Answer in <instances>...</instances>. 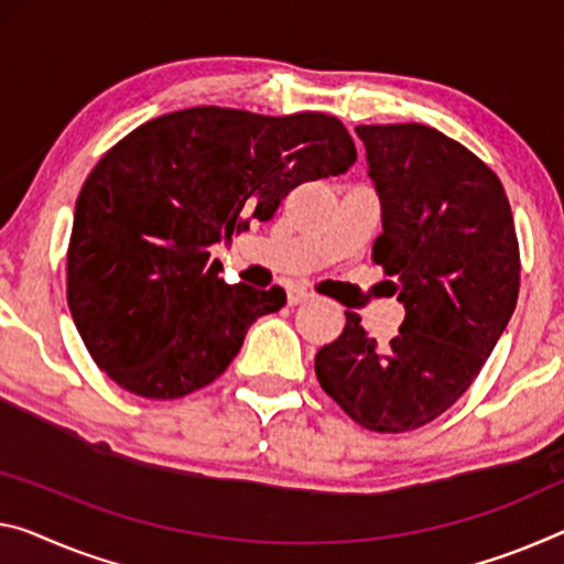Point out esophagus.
<instances>
[{"mask_svg":"<svg viewBox=\"0 0 564 564\" xmlns=\"http://www.w3.org/2000/svg\"><path fill=\"white\" fill-rule=\"evenodd\" d=\"M288 300H290V305H302V302L312 300V292L305 290V288H292L288 292Z\"/></svg>","mask_w":564,"mask_h":564,"instance_id":"34e87169","label":"esophagus"}]
</instances>
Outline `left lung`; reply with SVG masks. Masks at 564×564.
Masks as SVG:
<instances>
[{
  "label": "left lung",
  "mask_w": 564,
  "mask_h": 564,
  "mask_svg": "<svg viewBox=\"0 0 564 564\" xmlns=\"http://www.w3.org/2000/svg\"><path fill=\"white\" fill-rule=\"evenodd\" d=\"M383 206L372 262L393 276L405 319L378 343L360 317L315 355L323 391L362 429L413 431L466 393L519 294V245L505 186L487 163L421 123L358 126Z\"/></svg>",
  "instance_id": "8db88e82"
}]
</instances>
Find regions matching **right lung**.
Wrapping results in <instances>:
<instances>
[{
    "instance_id": "obj_1",
    "label": "right lung",
    "mask_w": 564,
    "mask_h": 564,
    "mask_svg": "<svg viewBox=\"0 0 564 564\" xmlns=\"http://www.w3.org/2000/svg\"><path fill=\"white\" fill-rule=\"evenodd\" d=\"M355 159L325 112L186 108L118 141L85 178L67 247V305L95 366L153 401L219 378L288 294L219 280L209 249Z\"/></svg>"
}]
</instances>
